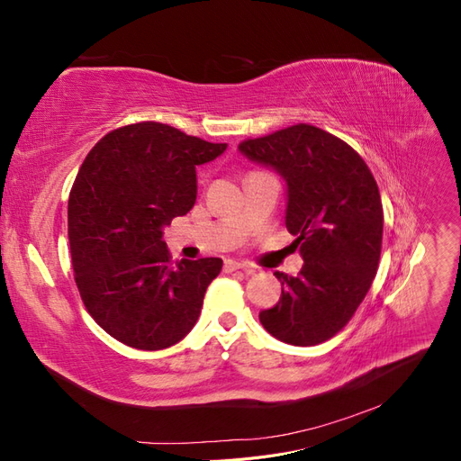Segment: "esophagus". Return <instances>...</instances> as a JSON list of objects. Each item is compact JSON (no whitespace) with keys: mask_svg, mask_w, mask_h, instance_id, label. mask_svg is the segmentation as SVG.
Masks as SVG:
<instances>
[{"mask_svg":"<svg viewBox=\"0 0 461 461\" xmlns=\"http://www.w3.org/2000/svg\"><path fill=\"white\" fill-rule=\"evenodd\" d=\"M240 269H248L244 263L234 261V259H225V265H222V271L225 273H232V271H240Z\"/></svg>","mask_w":461,"mask_h":461,"instance_id":"1","label":"esophagus"}]
</instances>
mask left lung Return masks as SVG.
<instances>
[{
	"mask_svg": "<svg viewBox=\"0 0 461 461\" xmlns=\"http://www.w3.org/2000/svg\"><path fill=\"white\" fill-rule=\"evenodd\" d=\"M286 183V229L303 259L298 276L276 271L281 300L259 313L275 339L315 346L334 337L364 302L383 244V203L359 153L312 124L239 146Z\"/></svg>",
	"mask_w": 461,
	"mask_h": 461,
	"instance_id": "left-lung-1",
	"label": "left lung"
}]
</instances>
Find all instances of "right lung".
Wrapping results in <instances>:
<instances>
[{"instance_id": "1", "label": "right lung", "mask_w": 461, "mask_h": 461, "mask_svg": "<svg viewBox=\"0 0 461 461\" xmlns=\"http://www.w3.org/2000/svg\"><path fill=\"white\" fill-rule=\"evenodd\" d=\"M212 144L163 122L111 131L82 163L68 196L75 283L107 334L138 350H163L196 325L222 259L171 263L163 227L196 203V165Z\"/></svg>"}]
</instances>
